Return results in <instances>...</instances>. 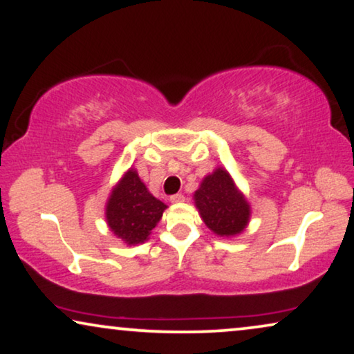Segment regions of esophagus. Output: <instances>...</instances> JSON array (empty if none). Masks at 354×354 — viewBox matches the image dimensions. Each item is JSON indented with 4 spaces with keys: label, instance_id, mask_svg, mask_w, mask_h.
I'll return each instance as SVG.
<instances>
[{
    "label": "esophagus",
    "instance_id": "34e87169",
    "mask_svg": "<svg viewBox=\"0 0 354 354\" xmlns=\"http://www.w3.org/2000/svg\"><path fill=\"white\" fill-rule=\"evenodd\" d=\"M183 201H185V196H183L182 193L172 194V196H171V203H174V204H177V203H183Z\"/></svg>",
    "mask_w": 354,
    "mask_h": 354
}]
</instances>
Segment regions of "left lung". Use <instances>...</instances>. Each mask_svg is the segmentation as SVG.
Segmentation results:
<instances>
[{
    "instance_id": "obj_1",
    "label": "left lung",
    "mask_w": 354,
    "mask_h": 354,
    "mask_svg": "<svg viewBox=\"0 0 354 354\" xmlns=\"http://www.w3.org/2000/svg\"><path fill=\"white\" fill-rule=\"evenodd\" d=\"M193 198L203 222L218 236H234L248 227L250 218L248 199L223 167H217L204 177Z\"/></svg>"
}]
</instances>
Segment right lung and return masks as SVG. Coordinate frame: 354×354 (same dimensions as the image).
I'll list each match as a JSON object with an SVG mask.
<instances>
[{
	"instance_id": "obj_1",
	"label": "right lung",
	"mask_w": 354,
	"mask_h": 354,
	"mask_svg": "<svg viewBox=\"0 0 354 354\" xmlns=\"http://www.w3.org/2000/svg\"><path fill=\"white\" fill-rule=\"evenodd\" d=\"M166 207L148 192L137 171L129 169L106 201V223L126 244H140L150 236Z\"/></svg>"
}]
</instances>
